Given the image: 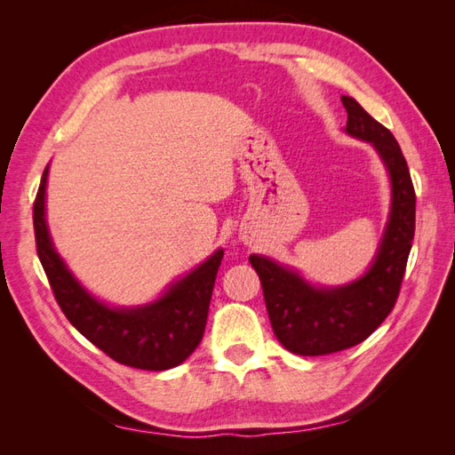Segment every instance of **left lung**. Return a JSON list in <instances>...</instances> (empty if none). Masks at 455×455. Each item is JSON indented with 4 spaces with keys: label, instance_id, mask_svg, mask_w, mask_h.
I'll use <instances>...</instances> for the list:
<instances>
[{
    "label": "left lung",
    "instance_id": "1",
    "mask_svg": "<svg viewBox=\"0 0 455 455\" xmlns=\"http://www.w3.org/2000/svg\"><path fill=\"white\" fill-rule=\"evenodd\" d=\"M342 103L347 113L344 131L370 142L389 173V217L370 267L344 285H315L297 269L272 258L250 256L262 282L274 334L283 347L299 355L346 350L363 342L387 318L399 297L414 238L417 197L399 142L354 98L342 95Z\"/></svg>",
    "mask_w": 455,
    "mask_h": 455
}]
</instances>
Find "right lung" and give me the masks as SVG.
Masks as SVG:
<instances>
[{
	"label": "right lung",
	"instance_id": "add662e5",
	"mask_svg": "<svg viewBox=\"0 0 455 455\" xmlns=\"http://www.w3.org/2000/svg\"><path fill=\"white\" fill-rule=\"evenodd\" d=\"M46 180L48 166L33 207L36 252L68 321L115 362L137 370L162 371L186 362L205 332L222 248L172 282L154 301L111 307L90 293L56 252L46 225Z\"/></svg>",
	"mask_w": 455,
	"mask_h": 455
}]
</instances>
